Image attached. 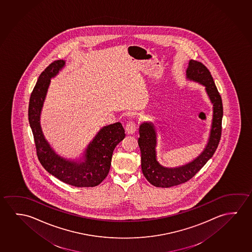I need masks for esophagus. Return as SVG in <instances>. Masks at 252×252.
<instances>
[{"label": "esophagus", "instance_id": "1", "mask_svg": "<svg viewBox=\"0 0 252 252\" xmlns=\"http://www.w3.org/2000/svg\"><path fill=\"white\" fill-rule=\"evenodd\" d=\"M136 130H137V124L135 121L133 120L128 121L127 124L126 126V132L129 134H132L133 132H135Z\"/></svg>", "mask_w": 252, "mask_h": 252}]
</instances>
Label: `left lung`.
Masks as SVG:
<instances>
[{"label":"left lung","mask_w":252,"mask_h":252,"mask_svg":"<svg viewBox=\"0 0 252 252\" xmlns=\"http://www.w3.org/2000/svg\"><path fill=\"white\" fill-rule=\"evenodd\" d=\"M186 72L188 79L205 86L206 93L213 104V119L209 141L201 155L191 162L178 167H165L157 160V133L155 126L150 122L140 125L138 143L141 153L142 173L147 181L155 187L170 188L189 181L213 156L221 139L222 102L210 71L201 62L190 60Z\"/></svg>","instance_id":"8db88e82"}]
</instances>
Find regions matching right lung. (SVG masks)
Listing matches in <instances>:
<instances>
[{"label": "right lung", "instance_id": "1", "mask_svg": "<svg viewBox=\"0 0 252 252\" xmlns=\"http://www.w3.org/2000/svg\"><path fill=\"white\" fill-rule=\"evenodd\" d=\"M65 64L63 60L51 63L39 76L29 104V122L34 136L36 155L45 170L66 184L78 188L97 186L107 176L112 153L125 138V130L120 122L101 128L90 142L83 161H75L57 155L45 140L40 125V114L46 97L51 78Z\"/></svg>", "mask_w": 252, "mask_h": 252}]
</instances>
